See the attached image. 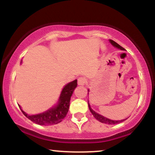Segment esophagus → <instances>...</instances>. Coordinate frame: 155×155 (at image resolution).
<instances>
[{"label":"esophagus","mask_w":155,"mask_h":155,"mask_svg":"<svg viewBox=\"0 0 155 155\" xmlns=\"http://www.w3.org/2000/svg\"><path fill=\"white\" fill-rule=\"evenodd\" d=\"M87 82V79L86 78L83 77V76H81L78 79V84L80 85V86H83Z\"/></svg>","instance_id":"esophagus-1"}]
</instances>
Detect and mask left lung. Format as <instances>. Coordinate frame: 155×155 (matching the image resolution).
I'll return each mask as SVG.
<instances>
[{"instance_id": "left-lung-1", "label": "left lung", "mask_w": 155, "mask_h": 155, "mask_svg": "<svg viewBox=\"0 0 155 155\" xmlns=\"http://www.w3.org/2000/svg\"><path fill=\"white\" fill-rule=\"evenodd\" d=\"M110 42H111V44H112V45L114 46V47L118 48V49H120L121 50H124V49L122 47H121V46L120 45V44H118L117 43H116L115 41H114L113 40H110ZM88 106H89V108H90V112L92 113V114L93 115L94 117L97 120H98L99 122H102V123H105V124H118V123H120V122H123V121H124L126 120H109V119L108 118H106V117H103L102 115L96 113L95 111H94L92 109L91 107H90V104H89L88 103Z\"/></svg>"}]
</instances>
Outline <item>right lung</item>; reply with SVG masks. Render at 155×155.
Here are the masks:
<instances>
[{
	"mask_svg": "<svg viewBox=\"0 0 155 155\" xmlns=\"http://www.w3.org/2000/svg\"><path fill=\"white\" fill-rule=\"evenodd\" d=\"M77 87V79L68 83L65 86L60 94L58 106L48 110L47 111L36 115H28L22 109L21 111L27 118L40 125H51L61 122L67 115L70 105V100L74 89Z\"/></svg>",
	"mask_w": 155,
	"mask_h": 155,
	"instance_id": "obj_1",
	"label": "right lung"
}]
</instances>
